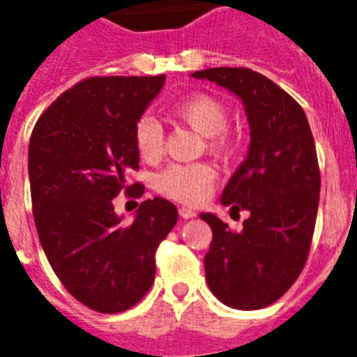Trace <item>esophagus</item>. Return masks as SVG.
<instances>
[{
	"instance_id": "1",
	"label": "esophagus",
	"mask_w": 357,
	"mask_h": 357,
	"mask_svg": "<svg viewBox=\"0 0 357 357\" xmlns=\"http://www.w3.org/2000/svg\"><path fill=\"white\" fill-rule=\"evenodd\" d=\"M178 214H181L184 220H191V218L197 216V213H195L193 209H189V207H181V209H178Z\"/></svg>"
}]
</instances>
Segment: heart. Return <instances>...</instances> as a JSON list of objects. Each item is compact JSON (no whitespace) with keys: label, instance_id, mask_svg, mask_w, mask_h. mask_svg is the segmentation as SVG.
<instances>
[{"label":"heart","instance_id":"b5f03b06","mask_svg":"<svg viewBox=\"0 0 357 357\" xmlns=\"http://www.w3.org/2000/svg\"><path fill=\"white\" fill-rule=\"evenodd\" d=\"M172 114L198 134L209 139V148L229 155L232 143L223 130L229 125V110L220 100L207 94H193L172 107ZM135 146L146 160L159 159L164 146V134L151 116H143L134 128ZM216 181V172L209 164H173L159 176V189L168 198L182 204H200L209 197Z\"/></svg>","mask_w":357,"mask_h":357}]
</instances>
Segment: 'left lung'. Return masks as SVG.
Returning a JSON list of instances; mask_svg holds the SVG:
<instances>
[{
	"label": "left lung",
	"mask_w": 357,
	"mask_h": 357,
	"mask_svg": "<svg viewBox=\"0 0 357 357\" xmlns=\"http://www.w3.org/2000/svg\"><path fill=\"white\" fill-rule=\"evenodd\" d=\"M191 77L236 94L250 127L247 159L220 198L250 216L232 232L216 214H200L213 229L206 280L229 307L263 309L291 288L307 259L320 198L313 134L302 107L261 73L211 68Z\"/></svg>",
	"instance_id": "1"
}]
</instances>
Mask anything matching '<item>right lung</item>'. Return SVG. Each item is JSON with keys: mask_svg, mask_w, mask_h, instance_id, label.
<instances>
[{"mask_svg": "<svg viewBox=\"0 0 357 357\" xmlns=\"http://www.w3.org/2000/svg\"><path fill=\"white\" fill-rule=\"evenodd\" d=\"M157 77H93L44 110L28 146L31 207L53 272L78 302L98 313H121L155 279V252L178 220L155 197L123 223L112 200L141 197L127 175L139 168L134 128L162 89Z\"/></svg>", "mask_w": 357, "mask_h": 357, "instance_id": "right-lung-1", "label": "right lung"}]
</instances>
